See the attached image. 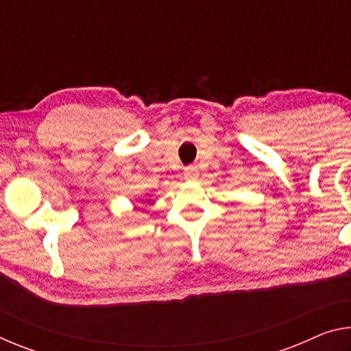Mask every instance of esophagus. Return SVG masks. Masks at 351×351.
Segmentation results:
<instances>
[{"label":"esophagus","instance_id":"esophagus-1","mask_svg":"<svg viewBox=\"0 0 351 351\" xmlns=\"http://www.w3.org/2000/svg\"><path fill=\"white\" fill-rule=\"evenodd\" d=\"M198 178V169L193 167V165H189V167L184 169V180L187 181H195Z\"/></svg>","mask_w":351,"mask_h":351}]
</instances>
